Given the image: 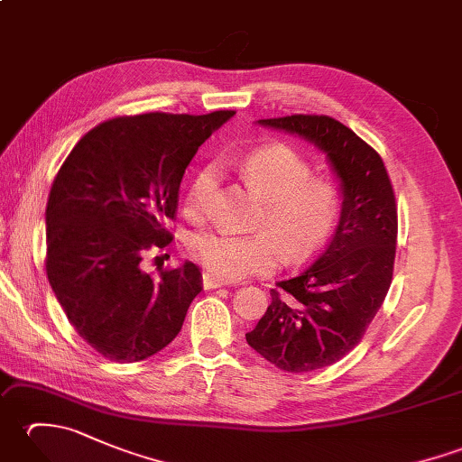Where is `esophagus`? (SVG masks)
I'll return each instance as SVG.
<instances>
[{"label":"esophagus","instance_id":"1","mask_svg":"<svg viewBox=\"0 0 462 462\" xmlns=\"http://www.w3.org/2000/svg\"><path fill=\"white\" fill-rule=\"evenodd\" d=\"M202 286H204V290H216V288H222V286H224V282H222V280H218V278L210 276V273L206 272L204 276H202Z\"/></svg>","mask_w":462,"mask_h":462}]
</instances>
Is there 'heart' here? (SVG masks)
Returning <instances> with one entry per match:
<instances>
[{"mask_svg":"<svg viewBox=\"0 0 462 462\" xmlns=\"http://www.w3.org/2000/svg\"><path fill=\"white\" fill-rule=\"evenodd\" d=\"M246 180L266 200L260 226L273 234H234L202 230L190 240L192 258L210 276L238 280L250 273L272 272L280 263V245L288 260H301L323 246L341 212L336 184L311 176V164L290 144L273 143L246 154L242 161ZM218 172L208 164L196 172L186 194V212L200 218L210 206ZM276 239L279 245L276 247Z\"/></svg>","mask_w":462,"mask_h":462,"instance_id":"obj_1","label":"heart"}]
</instances>
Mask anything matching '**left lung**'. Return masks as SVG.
Wrapping results in <instances>:
<instances>
[{
    "label": "left lung",
    "instance_id": "left-lung-1",
    "mask_svg": "<svg viewBox=\"0 0 462 462\" xmlns=\"http://www.w3.org/2000/svg\"><path fill=\"white\" fill-rule=\"evenodd\" d=\"M326 152L341 182V216L328 246L298 276L270 290L272 303L246 341L288 373H308L357 346L393 280L397 204L375 149L326 115L262 119Z\"/></svg>",
    "mask_w": 462,
    "mask_h": 462
}]
</instances>
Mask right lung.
Segmentation results:
<instances>
[{
    "mask_svg": "<svg viewBox=\"0 0 462 462\" xmlns=\"http://www.w3.org/2000/svg\"><path fill=\"white\" fill-rule=\"evenodd\" d=\"M234 116L144 113L97 125L49 192L47 278L75 331L103 357L143 361L179 336L202 273L192 262L151 278L146 252L172 242L186 166Z\"/></svg>",
    "mask_w": 462,
    "mask_h": 462,
    "instance_id": "1",
    "label": "right lung"
}]
</instances>
